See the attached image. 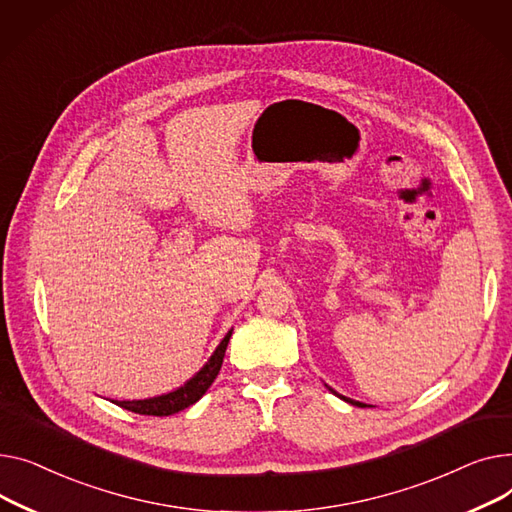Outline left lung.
<instances>
[{
    "instance_id": "obj_1",
    "label": "left lung",
    "mask_w": 512,
    "mask_h": 512,
    "mask_svg": "<svg viewBox=\"0 0 512 512\" xmlns=\"http://www.w3.org/2000/svg\"><path fill=\"white\" fill-rule=\"evenodd\" d=\"M328 390H330V393H335V390L333 388H330L328 386ZM337 397H341L343 401H347V403H351V405H355V407H368V405H364V403H359V401H353V399H347V397H343V395H339V393H335Z\"/></svg>"
}]
</instances>
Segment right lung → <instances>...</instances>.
<instances>
[{"mask_svg": "<svg viewBox=\"0 0 512 512\" xmlns=\"http://www.w3.org/2000/svg\"><path fill=\"white\" fill-rule=\"evenodd\" d=\"M233 328L225 335V339L219 343V347L215 349V353L210 355L208 362L202 366V370L190 378L184 386H179L167 395L161 397H153V399H142V401H113L115 405L124 407L128 411L140 413V415H157V417H165V415H173L177 411H184L186 407L194 405L206 390L208 386L215 382L221 366H223V357H225V349L227 343L231 339Z\"/></svg>", "mask_w": 512, "mask_h": 512, "instance_id": "add662e5", "label": "right lung"}]
</instances>
